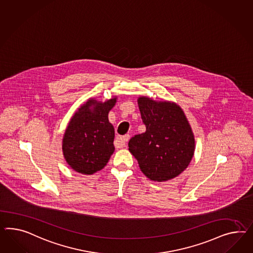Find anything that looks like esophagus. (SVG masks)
Segmentation results:
<instances>
[{
  "mask_svg": "<svg viewBox=\"0 0 253 253\" xmlns=\"http://www.w3.org/2000/svg\"><path fill=\"white\" fill-rule=\"evenodd\" d=\"M130 136L127 134V135H123V136L117 137L116 140H115V146L117 147H124L128 140H129Z\"/></svg>",
  "mask_w": 253,
  "mask_h": 253,
  "instance_id": "1",
  "label": "esophagus"
}]
</instances>
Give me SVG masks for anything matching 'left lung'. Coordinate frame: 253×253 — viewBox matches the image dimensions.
Wrapping results in <instances>:
<instances>
[{
  "mask_svg": "<svg viewBox=\"0 0 253 253\" xmlns=\"http://www.w3.org/2000/svg\"><path fill=\"white\" fill-rule=\"evenodd\" d=\"M138 105L146 130L130 138L129 150L147 178L166 181L177 177L194 153V137L182 109L148 97H140Z\"/></svg>",
  "mask_w": 253,
  "mask_h": 253,
  "instance_id": "1",
  "label": "left lung"
}]
</instances>
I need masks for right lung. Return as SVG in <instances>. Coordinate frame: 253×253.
I'll return each mask as SVG.
<instances>
[{"label": "right lung", "mask_w": 253, "mask_h": 253, "mask_svg": "<svg viewBox=\"0 0 253 253\" xmlns=\"http://www.w3.org/2000/svg\"><path fill=\"white\" fill-rule=\"evenodd\" d=\"M115 103L116 98L104 103L91 99L75 112L62 141L63 155L73 169L91 175L109 162L115 132L108 115Z\"/></svg>", "instance_id": "add662e5"}]
</instances>
